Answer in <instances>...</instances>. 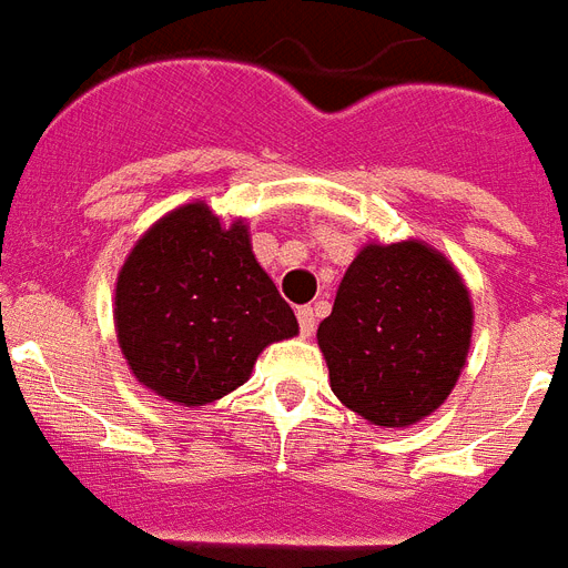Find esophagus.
<instances>
[{
    "instance_id": "esophagus-1",
    "label": "esophagus",
    "mask_w": 568,
    "mask_h": 568,
    "mask_svg": "<svg viewBox=\"0 0 568 568\" xmlns=\"http://www.w3.org/2000/svg\"><path fill=\"white\" fill-rule=\"evenodd\" d=\"M297 321H300V335L312 337L314 326H317V314H314V308L312 306L297 308Z\"/></svg>"
}]
</instances>
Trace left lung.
<instances>
[{
    "label": "left lung",
    "instance_id": "1",
    "mask_svg": "<svg viewBox=\"0 0 568 568\" xmlns=\"http://www.w3.org/2000/svg\"><path fill=\"white\" fill-rule=\"evenodd\" d=\"M470 335L468 285L442 251L422 240L366 242L317 328V346L337 402L395 430L445 404Z\"/></svg>",
    "mask_w": 568,
    "mask_h": 568
}]
</instances>
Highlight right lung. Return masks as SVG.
Masks as SVG:
<instances>
[{
	"mask_svg": "<svg viewBox=\"0 0 568 568\" xmlns=\"http://www.w3.org/2000/svg\"><path fill=\"white\" fill-rule=\"evenodd\" d=\"M114 332L138 384L204 407L242 387L260 352L300 326L256 262L245 219L225 222L207 202H187L146 227L123 260Z\"/></svg>",
	"mask_w": 568,
	"mask_h": 568,
	"instance_id": "right-lung-1",
	"label": "right lung"
}]
</instances>
